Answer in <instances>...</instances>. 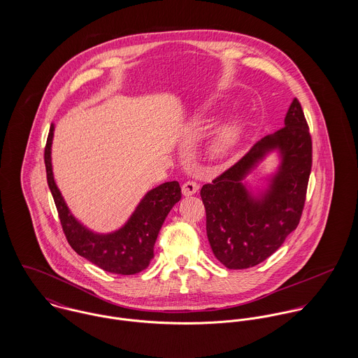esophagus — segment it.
<instances>
[{"label": "esophagus", "instance_id": "esophagus-1", "mask_svg": "<svg viewBox=\"0 0 358 358\" xmlns=\"http://www.w3.org/2000/svg\"><path fill=\"white\" fill-rule=\"evenodd\" d=\"M200 186L196 183V182H186L183 186H182V194L185 197H189V196H193L199 192Z\"/></svg>", "mask_w": 358, "mask_h": 358}]
</instances>
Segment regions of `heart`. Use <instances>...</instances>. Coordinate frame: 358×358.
<instances>
[{
  "instance_id": "obj_1",
  "label": "heart",
  "mask_w": 358,
  "mask_h": 358,
  "mask_svg": "<svg viewBox=\"0 0 358 358\" xmlns=\"http://www.w3.org/2000/svg\"><path fill=\"white\" fill-rule=\"evenodd\" d=\"M241 135V121L234 118L227 122H224L216 134V138L213 139L210 145V153L215 157H222L229 153L236 143L238 142V138Z\"/></svg>"
}]
</instances>
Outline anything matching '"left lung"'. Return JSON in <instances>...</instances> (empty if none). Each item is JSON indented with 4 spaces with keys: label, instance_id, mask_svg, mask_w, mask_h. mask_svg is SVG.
I'll list each match as a JSON object with an SVG mask.
<instances>
[{
    "label": "left lung",
    "instance_id": "left-lung-1",
    "mask_svg": "<svg viewBox=\"0 0 358 358\" xmlns=\"http://www.w3.org/2000/svg\"><path fill=\"white\" fill-rule=\"evenodd\" d=\"M268 174L248 176L270 154ZM311 169V138L301 103L294 99L284 127L264 136L237 164L204 185L206 236L215 257L227 268H248L273 255L296 229Z\"/></svg>",
    "mask_w": 358,
    "mask_h": 358
}]
</instances>
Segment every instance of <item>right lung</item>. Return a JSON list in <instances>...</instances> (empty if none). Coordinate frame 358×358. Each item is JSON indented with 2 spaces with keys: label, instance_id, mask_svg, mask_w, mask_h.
Returning <instances> with one entry per match:
<instances>
[{
  "label": "right lung",
  "instance_id": "obj_1",
  "mask_svg": "<svg viewBox=\"0 0 358 358\" xmlns=\"http://www.w3.org/2000/svg\"><path fill=\"white\" fill-rule=\"evenodd\" d=\"M53 132L52 124L44 154L47 179L69 244L78 255L104 271L129 275L145 270L154 257V244L165 217L182 197L179 183L165 182L149 190L121 227L108 233L95 231L73 215L55 182L51 155Z\"/></svg>",
  "mask_w": 358,
  "mask_h": 358
}]
</instances>
